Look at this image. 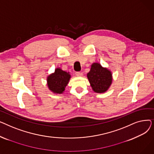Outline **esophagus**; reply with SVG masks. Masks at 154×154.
I'll return each mask as SVG.
<instances>
[{
	"instance_id": "obj_1",
	"label": "esophagus",
	"mask_w": 154,
	"mask_h": 154,
	"mask_svg": "<svg viewBox=\"0 0 154 154\" xmlns=\"http://www.w3.org/2000/svg\"><path fill=\"white\" fill-rule=\"evenodd\" d=\"M75 75L77 77H81L83 75V73L81 72H75Z\"/></svg>"
}]
</instances>
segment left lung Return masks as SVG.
Masks as SVG:
<instances>
[{
  "label": "left lung",
  "instance_id": "1",
  "mask_svg": "<svg viewBox=\"0 0 154 154\" xmlns=\"http://www.w3.org/2000/svg\"><path fill=\"white\" fill-rule=\"evenodd\" d=\"M93 91L97 93L106 92L112 81V73L107 68H103L99 63H94L90 72L87 74Z\"/></svg>",
  "mask_w": 154,
  "mask_h": 154
}]
</instances>
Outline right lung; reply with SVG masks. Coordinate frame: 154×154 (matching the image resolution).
Segmentation results:
<instances>
[{"label": "right lung", "instance_id": "add662e5", "mask_svg": "<svg viewBox=\"0 0 154 154\" xmlns=\"http://www.w3.org/2000/svg\"><path fill=\"white\" fill-rule=\"evenodd\" d=\"M70 79L69 72H65L60 68L55 70V72L47 77L48 88L55 94H62Z\"/></svg>", "mask_w": 154, "mask_h": 154}]
</instances>
